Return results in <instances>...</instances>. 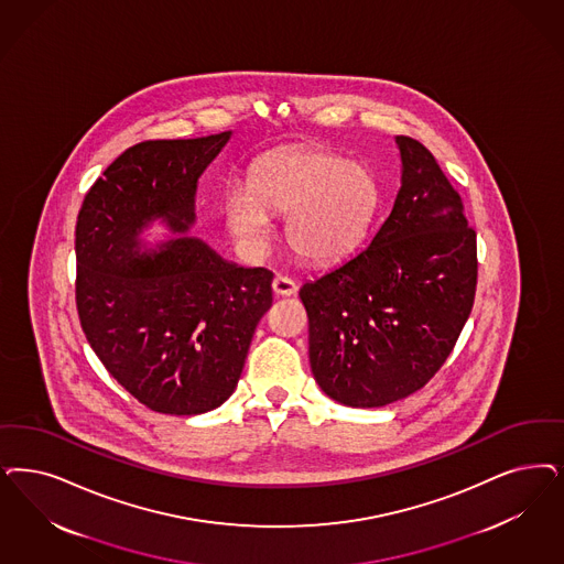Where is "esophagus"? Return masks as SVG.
<instances>
[{
	"mask_svg": "<svg viewBox=\"0 0 564 564\" xmlns=\"http://www.w3.org/2000/svg\"><path fill=\"white\" fill-rule=\"evenodd\" d=\"M272 292L276 293V295H293V293L297 292V283L290 279V276H283V274H276L274 279H272Z\"/></svg>",
	"mask_w": 564,
	"mask_h": 564,
	"instance_id": "1",
	"label": "esophagus"
}]
</instances>
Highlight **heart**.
Returning <instances> with one entry per match:
<instances>
[{
	"instance_id": "heart-1",
	"label": "heart",
	"mask_w": 564,
	"mask_h": 564,
	"mask_svg": "<svg viewBox=\"0 0 564 564\" xmlns=\"http://www.w3.org/2000/svg\"><path fill=\"white\" fill-rule=\"evenodd\" d=\"M379 204L377 178L367 166L323 150L272 155L225 195L229 231L248 252L271 243L272 213H290L288 239L308 260H335L367 234Z\"/></svg>"
}]
</instances>
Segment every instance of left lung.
<instances>
[{"instance_id": "8db88e82", "label": "left lung", "mask_w": 564, "mask_h": 564, "mask_svg": "<svg viewBox=\"0 0 564 564\" xmlns=\"http://www.w3.org/2000/svg\"><path fill=\"white\" fill-rule=\"evenodd\" d=\"M402 187L369 246L308 281L312 375L339 404L379 409L425 388L465 327L477 235L437 160L395 137Z\"/></svg>"}]
</instances>
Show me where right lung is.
Masks as SVG:
<instances>
[{
	"label": "right lung",
	"instance_id": "1",
	"mask_svg": "<svg viewBox=\"0 0 564 564\" xmlns=\"http://www.w3.org/2000/svg\"><path fill=\"white\" fill-rule=\"evenodd\" d=\"M231 131L143 141L118 155L77 218V311L101 365L141 404L192 416L237 388L272 272L227 262L187 231L202 173ZM177 237L150 247L154 220Z\"/></svg>",
	"mask_w": 564,
	"mask_h": 564
}]
</instances>
